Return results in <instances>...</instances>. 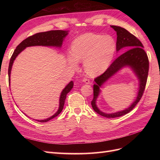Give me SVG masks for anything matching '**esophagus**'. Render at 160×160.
I'll use <instances>...</instances> for the list:
<instances>
[{
    "label": "esophagus",
    "mask_w": 160,
    "mask_h": 160,
    "mask_svg": "<svg viewBox=\"0 0 160 160\" xmlns=\"http://www.w3.org/2000/svg\"><path fill=\"white\" fill-rule=\"evenodd\" d=\"M83 82L84 83H85V84H90L91 83V82L89 81V79H84L83 80Z\"/></svg>",
    "instance_id": "obj_1"
}]
</instances>
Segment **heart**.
Returning a JSON list of instances; mask_svg holds the SVG:
<instances>
[{
	"mask_svg": "<svg viewBox=\"0 0 160 160\" xmlns=\"http://www.w3.org/2000/svg\"><path fill=\"white\" fill-rule=\"evenodd\" d=\"M115 51L116 43L112 37L85 33L72 42V55L67 57V61L73 68L77 67V61L83 62L86 74L95 77L108 69Z\"/></svg>",
	"mask_w": 160,
	"mask_h": 160,
	"instance_id": "heart-1",
	"label": "heart"
}]
</instances>
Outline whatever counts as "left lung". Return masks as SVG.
I'll list each match as a JSON object with an SVG mask.
<instances>
[{
	"label": "left lung",
	"mask_w": 160,
	"mask_h": 160,
	"mask_svg": "<svg viewBox=\"0 0 160 160\" xmlns=\"http://www.w3.org/2000/svg\"><path fill=\"white\" fill-rule=\"evenodd\" d=\"M111 27L117 32L116 51H119L123 48L128 51L118 57L102 75L95 79L93 99L91 101V105L95 112L103 117L115 118L129 113L142 98L148 79L149 61L146 52L143 50L142 43L137 37L124 28L114 25H111ZM125 67H129L132 69L138 79L139 88L137 98L130 107L126 109L111 114L105 113L101 111L96 105V99L101 92L100 88L105 82Z\"/></svg>",
	"instance_id": "8db88e82"
}]
</instances>
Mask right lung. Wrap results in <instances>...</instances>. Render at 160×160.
I'll use <instances>...</instances> for the list:
<instances>
[{"label":"right lung","mask_w":160,"mask_h":160,"mask_svg":"<svg viewBox=\"0 0 160 160\" xmlns=\"http://www.w3.org/2000/svg\"><path fill=\"white\" fill-rule=\"evenodd\" d=\"M69 34V31H61V30H55V31H50L47 32H38L32 36L28 37L26 39L22 41L20 44H19L16 49L14 50L13 54L11 58L10 62H9L8 66V81L9 85L11 83V72L13 62L15 60L17 57L20 54V53L25 49L27 47H32V46H44V47H53L57 48H60L62 47V42H63L65 38ZM73 88V82L71 81L69 83L67 84L65 88L61 91L60 98H59V109H58L57 112L52 115L51 117L42 120L35 119L38 122H49V120L57 117L63 109V106L65 104V101L67 93L70 92V91Z\"/></svg>","instance_id":"add662e5"}]
</instances>
